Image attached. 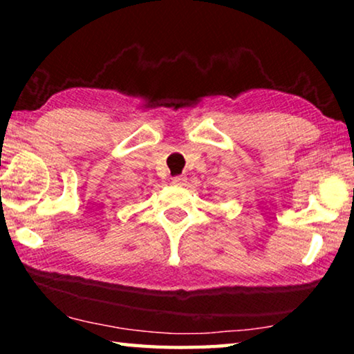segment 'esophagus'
I'll list each match as a JSON object with an SVG mask.
<instances>
[{"instance_id": "34e87169", "label": "esophagus", "mask_w": 354, "mask_h": 354, "mask_svg": "<svg viewBox=\"0 0 354 354\" xmlns=\"http://www.w3.org/2000/svg\"><path fill=\"white\" fill-rule=\"evenodd\" d=\"M185 181H187V178H185V176H175V178H173V184H184Z\"/></svg>"}]
</instances>
